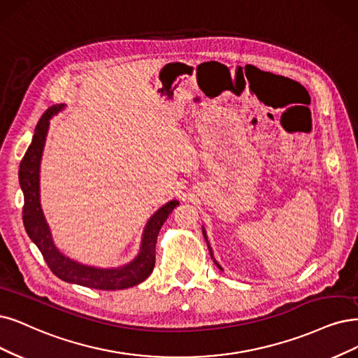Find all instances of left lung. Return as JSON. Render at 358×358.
<instances>
[{
  "label": "left lung",
  "mask_w": 358,
  "mask_h": 358,
  "mask_svg": "<svg viewBox=\"0 0 358 358\" xmlns=\"http://www.w3.org/2000/svg\"><path fill=\"white\" fill-rule=\"evenodd\" d=\"M202 233H203V237H205V241H206V245H208V249H209V254H210V258H213L214 259V264H215V266L220 268V270H222V267L220 266V264L217 262V259L214 258V252H213V248H210V245H209V242H208V236H206V231H205V229L202 227Z\"/></svg>",
  "instance_id": "1"
}]
</instances>
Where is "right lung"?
<instances>
[{"instance_id": "obj_1", "label": "right lung", "mask_w": 358, "mask_h": 358, "mask_svg": "<svg viewBox=\"0 0 358 358\" xmlns=\"http://www.w3.org/2000/svg\"><path fill=\"white\" fill-rule=\"evenodd\" d=\"M64 108V103L55 104L41 116L35 128L32 143L20 162L19 182L24 196V230L31 237V241L38 246L39 250H41L50 270L63 282L100 290H121L136 286L148 279L150 273L153 271L156 258L155 248L159 230L164 226V222L172 213V209L180 205V202L176 199L166 202L149 218L143 230L138 254L134 259L125 264V266L113 268L92 267L85 266V264L78 262L62 254L59 248L55 245V241H52L51 230L48 227L41 208V196H39V169H41V159L50 127V119Z\"/></svg>"}]
</instances>
